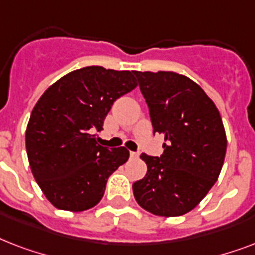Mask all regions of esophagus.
I'll return each instance as SVG.
<instances>
[{
  "label": "esophagus",
  "instance_id": "esophagus-1",
  "mask_svg": "<svg viewBox=\"0 0 255 255\" xmlns=\"http://www.w3.org/2000/svg\"><path fill=\"white\" fill-rule=\"evenodd\" d=\"M129 156L132 159H136V157H139V152H129Z\"/></svg>",
  "mask_w": 255,
  "mask_h": 255
}]
</instances>
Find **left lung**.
Listing matches in <instances>:
<instances>
[{
  "label": "left lung",
  "instance_id": "obj_1",
  "mask_svg": "<svg viewBox=\"0 0 255 255\" xmlns=\"http://www.w3.org/2000/svg\"><path fill=\"white\" fill-rule=\"evenodd\" d=\"M149 108L153 133H163L160 157L141 153L145 177L133 182L136 201L156 216L177 217L200 204L217 181L226 135L216 104L197 83L172 71H133Z\"/></svg>",
  "mask_w": 255,
  "mask_h": 255
}]
</instances>
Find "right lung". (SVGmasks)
I'll return each mask as SVG.
<instances>
[{
  "mask_svg": "<svg viewBox=\"0 0 255 255\" xmlns=\"http://www.w3.org/2000/svg\"><path fill=\"white\" fill-rule=\"evenodd\" d=\"M136 86L131 71L88 66L62 77L34 106L26 152L35 181L55 208L91 209L108 177L128 160L127 148L102 147L92 133L103 129L114 102Z\"/></svg>",
  "mask_w": 255,
  "mask_h": 255,
  "instance_id": "right-lung-1",
  "label": "right lung"
}]
</instances>
